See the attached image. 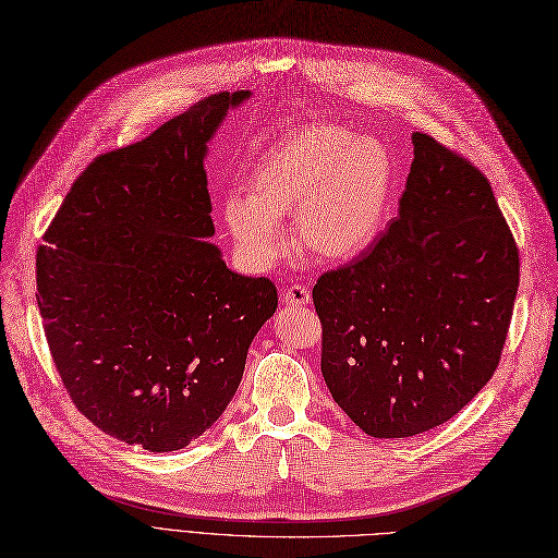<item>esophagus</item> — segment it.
Returning a JSON list of instances; mask_svg holds the SVG:
<instances>
[{
    "instance_id": "obj_1",
    "label": "esophagus",
    "mask_w": 558,
    "mask_h": 558,
    "mask_svg": "<svg viewBox=\"0 0 558 558\" xmlns=\"http://www.w3.org/2000/svg\"><path fill=\"white\" fill-rule=\"evenodd\" d=\"M282 301H284L287 305H307V303H311V290H307L305 284L294 282V284H290V287H287V290L282 292Z\"/></svg>"
}]
</instances>
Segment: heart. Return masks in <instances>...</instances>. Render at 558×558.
<instances>
[{
  "label": "heart",
  "mask_w": 558,
  "mask_h": 558,
  "mask_svg": "<svg viewBox=\"0 0 558 558\" xmlns=\"http://www.w3.org/2000/svg\"><path fill=\"white\" fill-rule=\"evenodd\" d=\"M396 193V160L386 144L333 123L284 135L247 179V197L222 209L227 232L257 266L276 264L287 241L280 218L296 214L303 251L324 262L356 259L381 236Z\"/></svg>",
  "instance_id": "obj_1"
}]
</instances>
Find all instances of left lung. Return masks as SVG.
Returning a JSON list of instances; mask_svg holds the SVG:
<instances>
[{
    "mask_svg": "<svg viewBox=\"0 0 558 558\" xmlns=\"http://www.w3.org/2000/svg\"><path fill=\"white\" fill-rule=\"evenodd\" d=\"M400 216L313 290L322 375L365 435L414 437L466 407L497 369L520 251L487 177L427 133Z\"/></svg>",
    "mask_w": 558,
    "mask_h": 558,
    "instance_id": "8db88e82",
    "label": "left lung"
}]
</instances>
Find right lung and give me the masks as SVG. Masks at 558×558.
<instances>
[{
  "mask_svg": "<svg viewBox=\"0 0 558 558\" xmlns=\"http://www.w3.org/2000/svg\"><path fill=\"white\" fill-rule=\"evenodd\" d=\"M251 92L206 96L142 142L94 158L36 251V301L71 402L106 435L170 452L234 398L276 313L268 278L227 268L204 154Z\"/></svg>",
  "mask_w": 558,
  "mask_h": 558,
  "instance_id": "obj_1",
  "label": "right lung"
}]
</instances>
